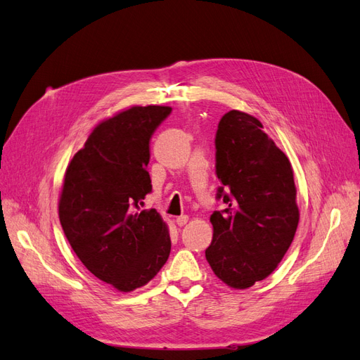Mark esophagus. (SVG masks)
<instances>
[{"instance_id":"obj_1","label":"esophagus","mask_w":360,"mask_h":360,"mask_svg":"<svg viewBox=\"0 0 360 360\" xmlns=\"http://www.w3.org/2000/svg\"><path fill=\"white\" fill-rule=\"evenodd\" d=\"M188 221H189V216H188V214H181V216H179L177 219H176V222H177V225H179V226L186 225V224H188Z\"/></svg>"}]
</instances>
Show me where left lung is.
<instances>
[{
    "label": "left lung",
    "instance_id": "1",
    "mask_svg": "<svg viewBox=\"0 0 360 360\" xmlns=\"http://www.w3.org/2000/svg\"><path fill=\"white\" fill-rule=\"evenodd\" d=\"M216 198L226 205L210 216L213 240L205 258L214 275L237 290L274 271L299 224L292 168L259 120L226 112L216 132Z\"/></svg>",
    "mask_w": 360,
    "mask_h": 360
}]
</instances>
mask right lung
Masks as SVG:
<instances>
[{
    "label": "right lung",
    "instance_id": "add662e5",
    "mask_svg": "<svg viewBox=\"0 0 360 360\" xmlns=\"http://www.w3.org/2000/svg\"><path fill=\"white\" fill-rule=\"evenodd\" d=\"M169 106H132L99 123L73 156L58 204L63 231L101 281L123 292L153 279L171 252L167 224L143 210L150 139Z\"/></svg>",
    "mask_w": 360,
    "mask_h": 360
}]
</instances>
